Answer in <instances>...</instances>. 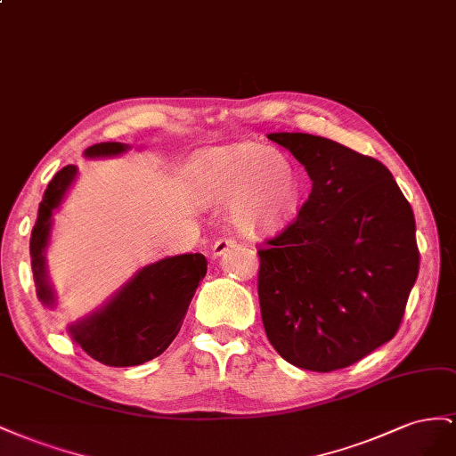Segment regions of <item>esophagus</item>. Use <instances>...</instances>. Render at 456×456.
I'll return each instance as SVG.
<instances>
[{
    "instance_id": "obj_1",
    "label": "esophagus",
    "mask_w": 456,
    "mask_h": 456,
    "mask_svg": "<svg viewBox=\"0 0 456 456\" xmlns=\"http://www.w3.org/2000/svg\"><path fill=\"white\" fill-rule=\"evenodd\" d=\"M235 246H237V240H235V239L221 237V239H217V240L214 242V246H212V256H214V257L224 256L227 250L235 248Z\"/></svg>"
}]
</instances>
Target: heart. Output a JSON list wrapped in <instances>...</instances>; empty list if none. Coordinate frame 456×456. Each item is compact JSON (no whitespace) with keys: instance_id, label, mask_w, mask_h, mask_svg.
Returning <instances> with one entry per match:
<instances>
[{"instance_id":"1","label":"heart","mask_w":456,"mask_h":456,"mask_svg":"<svg viewBox=\"0 0 456 456\" xmlns=\"http://www.w3.org/2000/svg\"><path fill=\"white\" fill-rule=\"evenodd\" d=\"M189 189L200 204H227L229 224L244 237L275 235L302 200V179L279 149L242 141L199 152L189 164Z\"/></svg>"}]
</instances>
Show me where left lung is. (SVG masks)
Instances as JSON below:
<instances>
[{
    "label": "left lung",
    "mask_w": 456,
    "mask_h": 456,
    "mask_svg": "<svg viewBox=\"0 0 456 456\" xmlns=\"http://www.w3.org/2000/svg\"><path fill=\"white\" fill-rule=\"evenodd\" d=\"M311 179L296 219L257 250L265 334L290 365L346 369L399 330L419 277L412 208L387 167L309 134H269Z\"/></svg>",
    "instance_id": "left-lung-1"
}]
</instances>
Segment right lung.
Wrapping results in <instances>:
<instances>
[{
	"instance_id": "obj_1",
	"label": "right lung",
	"mask_w": 456,
	"mask_h": 456,
	"mask_svg": "<svg viewBox=\"0 0 456 456\" xmlns=\"http://www.w3.org/2000/svg\"><path fill=\"white\" fill-rule=\"evenodd\" d=\"M124 142H97L86 149L87 159L116 156ZM76 166H64L49 181L30 237L36 294L44 305L55 304L45 269V248L53 229V214L74 183ZM202 254H181L145 265L110 300L94 314L70 324L72 340L89 357L107 367H135L164 354L183 324L189 304L206 275Z\"/></svg>"
}]
</instances>
